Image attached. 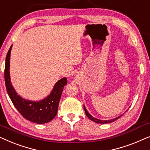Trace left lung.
<instances>
[{"instance_id": "1", "label": "left lung", "mask_w": 150, "mask_h": 150, "mask_svg": "<svg viewBox=\"0 0 150 150\" xmlns=\"http://www.w3.org/2000/svg\"><path fill=\"white\" fill-rule=\"evenodd\" d=\"M84 109H85V114L87 115V116L88 117H89L91 120L93 121V122L98 123V124H108V123L113 122H115V120H117V119L120 118L121 116H122V115H120V116L117 117H116V118H115V119H112V120H98V119H96V118H95V117H93V116H91V115H90V114L89 113V112H88L87 110L86 109V108H85V106H84Z\"/></svg>"}]
</instances>
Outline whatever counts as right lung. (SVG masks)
Segmentation results:
<instances>
[{
  "label": "right lung",
  "instance_id": "right-lung-1",
  "mask_svg": "<svg viewBox=\"0 0 150 150\" xmlns=\"http://www.w3.org/2000/svg\"><path fill=\"white\" fill-rule=\"evenodd\" d=\"M11 48L12 45L6 57L5 81L7 93L12 103L26 120L39 124L50 122L55 117L57 113L61 94L64 86L67 84V79L63 78L57 81L50 95L44 100L34 102L24 99L18 95L10 81L9 66Z\"/></svg>",
  "mask_w": 150,
  "mask_h": 150
}]
</instances>
